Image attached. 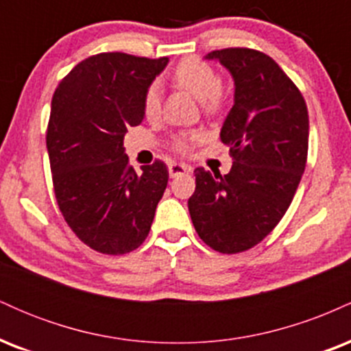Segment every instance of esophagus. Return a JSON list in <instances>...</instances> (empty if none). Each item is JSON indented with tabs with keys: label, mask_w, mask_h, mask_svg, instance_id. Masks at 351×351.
<instances>
[{
	"label": "esophagus",
	"mask_w": 351,
	"mask_h": 351,
	"mask_svg": "<svg viewBox=\"0 0 351 351\" xmlns=\"http://www.w3.org/2000/svg\"><path fill=\"white\" fill-rule=\"evenodd\" d=\"M168 171H170L171 178H175V176L189 173V171H191V168H189L188 165H183V163H170V167H168Z\"/></svg>",
	"instance_id": "obj_1"
}]
</instances>
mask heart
Returning <instances> with one entry per match:
<instances>
[{
  "label": "heart",
  "instance_id": "heart-1",
  "mask_svg": "<svg viewBox=\"0 0 351 351\" xmlns=\"http://www.w3.org/2000/svg\"><path fill=\"white\" fill-rule=\"evenodd\" d=\"M173 80L201 100V106L208 114H217L226 104V92L221 87L219 74L204 60L186 59L180 62L173 72ZM160 108H162V88L158 84L153 82L145 90L143 114L147 119H155L160 114ZM198 136L196 132L178 134L173 138V148L186 153L191 148V143L198 140Z\"/></svg>",
  "mask_w": 351,
  "mask_h": 351
}]
</instances>
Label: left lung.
Wrapping results in <instances>:
<instances>
[{
	"label": "left lung",
	"instance_id": "left-lung-1",
	"mask_svg": "<svg viewBox=\"0 0 351 351\" xmlns=\"http://www.w3.org/2000/svg\"><path fill=\"white\" fill-rule=\"evenodd\" d=\"M234 79V106L221 128L228 175L196 168L188 199L193 226L209 247L237 254L259 244L291 206L307 163L308 112L295 84L261 51H213Z\"/></svg>",
	"mask_w": 351,
	"mask_h": 351
}]
</instances>
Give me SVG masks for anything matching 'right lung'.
Instances as JSON below:
<instances>
[{"mask_svg": "<svg viewBox=\"0 0 351 351\" xmlns=\"http://www.w3.org/2000/svg\"><path fill=\"white\" fill-rule=\"evenodd\" d=\"M168 58L102 52L84 59L52 95L46 145L59 209L75 236L120 256L150 232L168 184L160 160L136 173L123 136L143 120V95Z\"/></svg>", "mask_w": 351, "mask_h": 351, "instance_id": "1", "label": "right lung"}]
</instances>
